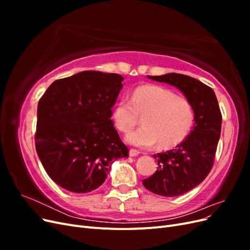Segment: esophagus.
Masks as SVG:
<instances>
[{
    "mask_svg": "<svg viewBox=\"0 0 250 250\" xmlns=\"http://www.w3.org/2000/svg\"><path fill=\"white\" fill-rule=\"evenodd\" d=\"M140 154V151L135 150V149H130L129 150V156L131 157H134V156H138Z\"/></svg>",
    "mask_w": 250,
    "mask_h": 250,
    "instance_id": "obj_1",
    "label": "esophagus"
}]
</instances>
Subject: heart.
<instances>
[{"instance_id":"obj_1","label":"heart","mask_w":250,"mask_h":250,"mask_svg":"<svg viewBox=\"0 0 250 250\" xmlns=\"http://www.w3.org/2000/svg\"><path fill=\"white\" fill-rule=\"evenodd\" d=\"M116 127L129 132L142 117L143 126L129 133L126 141L133 146L150 148L160 143L163 148L176 146L183 142L194 123L191 102L173 90L160 85H143L130 97L121 98L112 108Z\"/></svg>"}]
</instances>
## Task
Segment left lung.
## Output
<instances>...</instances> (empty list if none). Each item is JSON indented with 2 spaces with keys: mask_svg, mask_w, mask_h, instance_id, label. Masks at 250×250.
Wrapping results in <instances>:
<instances>
[{
  "mask_svg": "<svg viewBox=\"0 0 250 250\" xmlns=\"http://www.w3.org/2000/svg\"><path fill=\"white\" fill-rule=\"evenodd\" d=\"M148 78L177 87L194 109L195 123L191 133L175 149L153 155L157 160V170L143 180L150 192L174 197L200 185L213 168L222 116L213 88L201 81L177 73Z\"/></svg>",
  "mask_w": 250,
  "mask_h": 250,
  "instance_id": "1",
  "label": "left lung"
}]
</instances>
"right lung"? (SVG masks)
<instances>
[{
  "label": "right lung",
  "mask_w": 250,
  "mask_h": 250,
  "mask_svg": "<svg viewBox=\"0 0 250 250\" xmlns=\"http://www.w3.org/2000/svg\"><path fill=\"white\" fill-rule=\"evenodd\" d=\"M123 80L119 74L80 72L53 82L40 99L36 152L51 179L65 190H96L112 163L128 157L110 120Z\"/></svg>",
  "instance_id": "obj_1"
}]
</instances>
